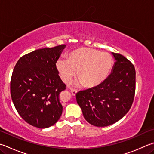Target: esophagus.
Wrapping results in <instances>:
<instances>
[{"mask_svg":"<svg viewBox=\"0 0 154 154\" xmlns=\"http://www.w3.org/2000/svg\"><path fill=\"white\" fill-rule=\"evenodd\" d=\"M71 92L72 96H75V95H76V94H77V91L75 89H71Z\"/></svg>","mask_w":154,"mask_h":154,"instance_id":"obj_1","label":"esophagus"}]
</instances>
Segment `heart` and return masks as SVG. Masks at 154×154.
<instances>
[{
    "mask_svg": "<svg viewBox=\"0 0 154 154\" xmlns=\"http://www.w3.org/2000/svg\"><path fill=\"white\" fill-rule=\"evenodd\" d=\"M113 66L112 56L107 52L82 48L72 52L69 60L61 58L57 63L61 79L66 83L71 82L78 71V84L87 87L98 85L107 78Z\"/></svg>",
    "mask_w": 154,
    "mask_h": 154,
    "instance_id": "obj_1",
    "label": "heart"
}]
</instances>
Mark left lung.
Listing matches in <instances>:
<instances>
[{
  "label": "left lung",
  "instance_id": "left-lung-1",
  "mask_svg": "<svg viewBox=\"0 0 154 154\" xmlns=\"http://www.w3.org/2000/svg\"><path fill=\"white\" fill-rule=\"evenodd\" d=\"M112 54L115 63L111 74L98 85L76 94L85 119L96 127H106L121 119L135 96V66L124 56Z\"/></svg>",
  "mask_w": 154,
  "mask_h": 154
}]
</instances>
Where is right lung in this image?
<instances>
[{
  "mask_svg": "<svg viewBox=\"0 0 154 154\" xmlns=\"http://www.w3.org/2000/svg\"><path fill=\"white\" fill-rule=\"evenodd\" d=\"M65 44L35 50L19 58L11 80V96L19 115L40 128L51 127L63 112L59 94L66 89L56 63Z\"/></svg>",
  "mask_w": 154,
  "mask_h": 154,
  "instance_id": "right-lung-1",
  "label": "right lung"
}]
</instances>
